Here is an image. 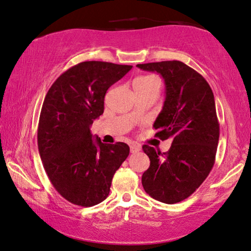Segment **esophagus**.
Returning <instances> with one entry per match:
<instances>
[{
    "label": "esophagus",
    "mask_w": 251,
    "mask_h": 251,
    "mask_svg": "<svg viewBox=\"0 0 251 251\" xmlns=\"http://www.w3.org/2000/svg\"><path fill=\"white\" fill-rule=\"evenodd\" d=\"M141 150V146L137 144V142H133V144L130 145V151L132 153H137Z\"/></svg>",
    "instance_id": "1"
}]
</instances>
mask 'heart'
<instances>
[{"label":"heart","instance_id":"heart-1","mask_svg":"<svg viewBox=\"0 0 251 251\" xmlns=\"http://www.w3.org/2000/svg\"><path fill=\"white\" fill-rule=\"evenodd\" d=\"M155 84H159V80H158L155 76L152 75L139 76L133 80V88L134 90H141V88H147L149 86L155 85ZM139 114H140V110L136 109L132 112V117L137 118Z\"/></svg>","mask_w":251,"mask_h":251}]
</instances>
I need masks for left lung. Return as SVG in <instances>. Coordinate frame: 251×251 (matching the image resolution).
<instances>
[{
    "label": "left lung",
    "instance_id": "left-lung-1",
    "mask_svg": "<svg viewBox=\"0 0 251 251\" xmlns=\"http://www.w3.org/2000/svg\"><path fill=\"white\" fill-rule=\"evenodd\" d=\"M137 67L163 76L166 99L153 128L156 137L172 140L167 152L142 146L150 159L142 186L157 201L178 203L198 190L213 168L220 136L213 92L201 74L182 61Z\"/></svg>",
    "mask_w": 251,
    "mask_h": 251
}]
</instances>
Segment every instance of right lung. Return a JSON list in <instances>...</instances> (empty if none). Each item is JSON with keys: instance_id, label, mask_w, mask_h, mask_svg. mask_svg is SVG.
I'll use <instances>...</instances> for the list:
<instances>
[{"instance_id": "1", "label": "right lung", "mask_w": 251, "mask_h": 251, "mask_svg": "<svg viewBox=\"0 0 251 251\" xmlns=\"http://www.w3.org/2000/svg\"><path fill=\"white\" fill-rule=\"evenodd\" d=\"M132 66L83 61L49 88L38 125V149L52 186L75 205L93 206L110 193L114 173L129 156L125 142L103 144L91 126L104 112V96Z\"/></svg>"}]
</instances>
